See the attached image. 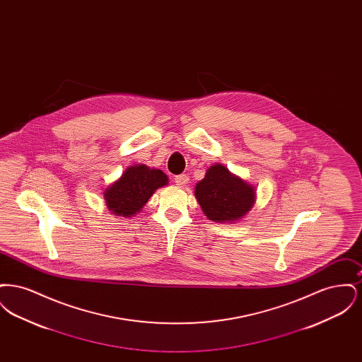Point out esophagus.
<instances>
[{"instance_id":"obj_1","label":"esophagus","mask_w":362,"mask_h":362,"mask_svg":"<svg viewBox=\"0 0 362 362\" xmlns=\"http://www.w3.org/2000/svg\"><path fill=\"white\" fill-rule=\"evenodd\" d=\"M175 183L177 185V186H180V187H183V186H186L187 183H189V176L186 175V173H182V175H176L175 176Z\"/></svg>"}]
</instances>
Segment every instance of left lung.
I'll return each instance as SVG.
<instances>
[{"label":"left lung","mask_w":362,"mask_h":362,"mask_svg":"<svg viewBox=\"0 0 362 362\" xmlns=\"http://www.w3.org/2000/svg\"><path fill=\"white\" fill-rule=\"evenodd\" d=\"M195 197L209 220L226 223L236 221L250 211L255 202V189L224 165L216 164L195 186Z\"/></svg>","instance_id":"obj_1"}]
</instances>
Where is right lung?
<instances>
[{"mask_svg":"<svg viewBox=\"0 0 362 362\" xmlns=\"http://www.w3.org/2000/svg\"><path fill=\"white\" fill-rule=\"evenodd\" d=\"M168 185V176L146 165L129 167L121 179L104 192V199L112 214L130 217L138 213L156 189Z\"/></svg>","mask_w":362,"mask_h":362,"instance_id":"add662e5","label":"right lung"}]
</instances>
